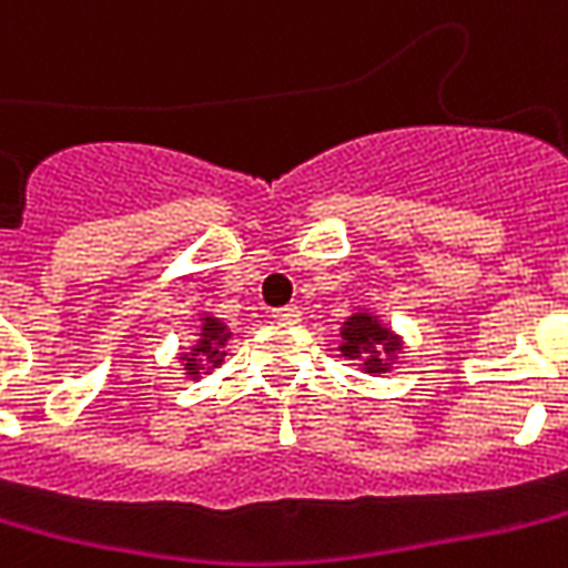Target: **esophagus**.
<instances>
[{
  "mask_svg": "<svg viewBox=\"0 0 568 568\" xmlns=\"http://www.w3.org/2000/svg\"><path fill=\"white\" fill-rule=\"evenodd\" d=\"M276 324H297L301 322V310L297 306H283V310H274Z\"/></svg>",
  "mask_w": 568,
  "mask_h": 568,
  "instance_id": "34e87169",
  "label": "esophagus"
}]
</instances>
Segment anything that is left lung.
<instances>
[{"label":"left lung","instance_id":"1","mask_svg":"<svg viewBox=\"0 0 568 568\" xmlns=\"http://www.w3.org/2000/svg\"><path fill=\"white\" fill-rule=\"evenodd\" d=\"M342 357L348 361H361L363 372L369 375H384V372L393 369V363L399 361L402 342L399 333H393L387 324H381L378 315L366 313V310H357L352 313L339 327Z\"/></svg>","mask_w":568,"mask_h":568}]
</instances>
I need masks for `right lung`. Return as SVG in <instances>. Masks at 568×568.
I'll use <instances>...</instances> for the list:
<instances>
[{
  "mask_svg": "<svg viewBox=\"0 0 568 568\" xmlns=\"http://www.w3.org/2000/svg\"><path fill=\"white\" fill-rule=\"evenodd\" d=\"M202 327H199L196 345H190V352H181V366H184V375L187 378H202L207 372H214L216 366H223V357H226V342L232 339V333L220 318L214 315H202L199 318Z\"/></svg>",
  "mask_w": 568,
  "mask_h": 568,
  "instance_id": "obj_1",
  "label": "right lung"
}]
</instances>
